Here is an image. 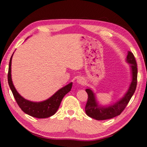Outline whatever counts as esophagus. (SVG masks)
<instances>
[{
    "label": "esophagus",
    "mask_w": 147,
    "mask_h": 147,
    "mask_svg": "<svg viewBox=\"0 0 147 147\" xmlns=\"http://www.w3.org/2000/svg\"><path fill=\"white\" fill-rule=\"evenodd\" d=\"M77 83H79V84H82V85H83V83H85V80H84V79L83 78H78V80H77Z\"/></svg>",
    "instance_id": "esophagus-1"
}]
</instances>
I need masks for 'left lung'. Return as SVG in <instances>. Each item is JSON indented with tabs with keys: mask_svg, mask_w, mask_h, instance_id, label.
Wrapping results in <instances>:
<instances>
[{
	"mask_svg": "<svg viewBox=\"0 0 147 147\" xmlns=\"http://www.w3.org/2000/svg\"><path fill=\"white\" fill-rule=\"evenodd\" d=\"M127 62L130 64L133 74V80L129 87L127 92L125 94L122 99L116 102L115 104L109 107H101L96 102L95 95L90 89L87 88L85 91L88 94V99L85 106L86 114L88 117L97 120H103L110 119L120 115L125 108L126 106L134 94L137 85L138 69L136 59L133 53L129 51L127 56Z\"/></svg>",
	"mask_w": 147,
	"mask_h": 147,
	"instance_id": "left-lung-1",
	"label": "left lung"
}]
</instances>
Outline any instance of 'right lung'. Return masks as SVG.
<instances>
[{
    "instance_id": "right-lung-1",
    "label": "right lung",
    "mask_w": 147,
    "mask_h": 147,
    "mask_svg": "<svg viewBox=\"0 0 147 147\" xmlns=\"http://www.w3.org/2000/svg\"><path fill=\"white\" fill-rule=\"evenodd\" d=\"M13 55L11 57L9 64L7 80L9 85L13 96L19 107L26 114L31 117L38 118V119H45V118L53 115L58 110L63 97L71 90L73 83H71L63 88H60L50 98L42 102H36L26 100L18 94L13 84L11 74V60H12Z\"/></svg>"
}]
</instances>
